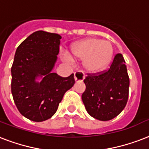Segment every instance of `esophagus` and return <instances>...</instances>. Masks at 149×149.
I'll return each mask as SVG.
<instances>
[{
	"mask_svg": "<svg viewBox=\"0 0 149 149\" xmlns=\"http://www.w3.org/2000/svg\"><path fill=\"white\" fill-rule=\"evenodd\" d=\"M85 78V74L82 71H77L74 73V79L76 82H82Z\"/></svg>",
	"mask_w": 149,
	"mask_h": 149,
	"instance_id": "34e87169",
	"label": "esophagus"
}]
</instances>
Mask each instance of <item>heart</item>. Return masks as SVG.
<instances>
[{
    "instance_id": "heart-1",
    "label": "heart",
    "mask_w": 149,
    "mask_h": 149,
    "mask_svg": "<svg viewBox=\"0 0 149 149\" xmlns=\"http://www.w3.org/2000/svg\"><path fill=\"white\" fill-rule=\"evenodd\" d=\"M113 46L108 40L87 38L71 46V53L76 58L84 60V67L87 72L96 73L105 70L112 61ZM62 59L66 62L72 61L68 53H62Z\"/></svg>"
}]
</instances>
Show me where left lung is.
I'll return each instance as SVG.
<instances>
[{
	"instance_id": "8db88e82",
	"label": "left lung",
	"mask_w": 149,
	"mask_h": 149,
	"mask_svg": "<svg viewBox=\"0 0 149 149\" xmlns=\"http://www.w3.org/2000/svg\"><path fill=\"white\" fill-rule=\"evenodd\" d=\"M82 101L87 112L96 120L108 121L117 116L128 100L130 79L121 54H116L109 70L88 74Z\"/></svg>"
}]
</instances>
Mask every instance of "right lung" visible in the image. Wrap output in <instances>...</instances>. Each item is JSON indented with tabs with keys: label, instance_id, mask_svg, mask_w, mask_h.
<instances>
[{
	"label": "right lung",
	"instance_id": "obj_1",
	"mask_svg": "<svg viewBox=\"0 0 149 149\" xmlns=\"http://www.w3.org/2000/svg\"><path fill=\"white\" fill-rule=\"evenodd\" d=\"M62 37L39 30L17 47L11 66V94L22 115L34 122L53 116L65 93L74 85L73 73L52 72Z\"/></svg>",
	"mask_w": 149,
	"mask_h": 149
}]
</instances>
